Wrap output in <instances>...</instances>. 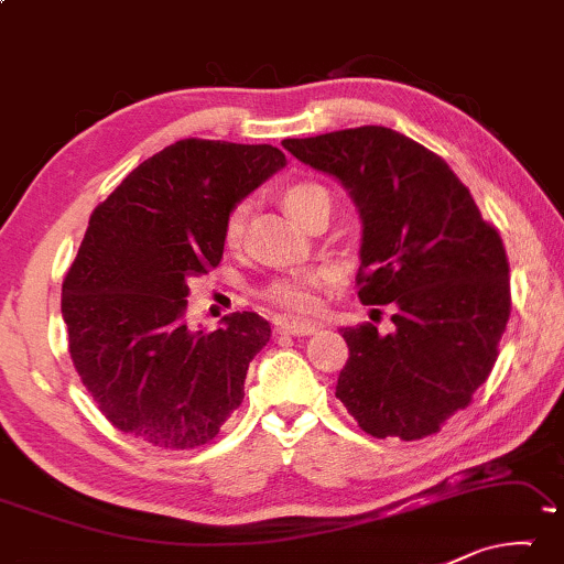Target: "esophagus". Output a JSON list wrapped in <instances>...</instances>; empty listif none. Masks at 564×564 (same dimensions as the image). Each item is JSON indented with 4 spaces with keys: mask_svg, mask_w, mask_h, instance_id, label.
Instances as JSON below:
<instances>
[{
    "mask_svg": "<svg viewBox=\"0 0 564 564\" xmlns=\"http://www.w3.org/2000/svg\"><path fill=\"white\" fill-rule=\"evenodd\" d=\"M273 326L279 334H291V336H311L318 330V326L311 324V321H296V318H275Z\"/></svg>",
    "mask_w": 564,
    "mask_h": 564,
    "instance_id": "1",
    "label": "esophagus"
}]
</instances>
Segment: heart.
Masks as SVG:
<instances>
[{"instance_id":"1","label":"heart","mask_w":564,"mask_h":564,"mask_svg":"<svg viewBox=\"0 0 564 564\" xmlns=\"http://www.w3.org/2000/svg\"><path fill=\"white\" fill-rule=\"evenodd\" d=\"M285 210L296 218L301 226L306 223L316 210H330V193L318 183H293L285 187L283 193ZM246 228V205L230 210L226 218V246L238 248L243 240ZM334 283V273L328 268H303V271H293L289 275H281L273 283H268L263 296L275 308L289 311V314H314L318 308V293Z\"/></svg>"}]
</instances>
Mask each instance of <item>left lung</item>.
I'll list each match as a JSON object with an SVG mask.
<instances>
[{
	"instance_id": "8db88e82",
	"label": "left lung",
	"mask_w": 564,
	"mask_h": 564,
	"mask_svg": "<svg viewBox=\"0 0 564 564\" xmlns=\"http://www.w3.org/2000/svg\"><path fill=\"white\" fill-rule=\"evenodd\" d=\"M283 148L351 195L364 228L359 299L394 311L391 334L341 328L336 399L377 440L436 434L499 356L512 311L502 238L454 170L397 130L364 124Z\"/></svg>"
}]
</instances>
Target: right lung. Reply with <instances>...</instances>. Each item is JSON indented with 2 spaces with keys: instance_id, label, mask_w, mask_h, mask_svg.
I'll return each instance as SVG.
<instances>
[{
  "instance_id": "right-lung-1",
  "label": "right lung",
  "mask_w": 564,
  "mask_h": 564,
  "mask_svg": "<svg viewBox=\"0 0 564 564\" xmlns=\"http://www.w3.org/2000/svg\"><path fill=\"white\" fill-rule=\"evenodd\" d=\"M283 165L273 145L177 140L93 210L62 283V318L79 379L115 429L195 449L240 406L271 326L243 311L191 330L187 279L220 263L230 210Z\"/></svg>"
}]
</instances>
